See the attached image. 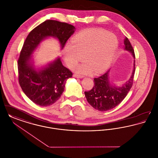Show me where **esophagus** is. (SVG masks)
<instances>
[{"label": "esophagus", "mask_w": 158, "mask_h": 158, "mask_svg": "<svg viewBox=\"0 0 158 158\" xmlns=\"http://www.w3.org/2000/svg\"><path fill=\"white\" fill-rule=\"evenodd\" d=\"M73 77H76V78H83L84 76H83L79 75L74 74V75H73Z\"/></svg>", "instance_id": "34e87169"}]
</instances>
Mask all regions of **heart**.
<instances>
[{"label":"heart","mask_w":158,"mask_h":158,"mask_svg":"<svg viewBox=\"0 0 158 158\" xmlns=\"http://www.w3.org/2000/svg\"><path fill=\"white\" fill-rule=\"evenodd\" d=\"M118 40L111 32L99 28L82 31L71 40L64 49V59L68 66L73 67L79 61L85 62L76 68L81 73L98 75L106 70L113 62L118 48Z\"/></svg>","instance_id":"obj_1"}]
</instances>
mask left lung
Masks as SVG:
<instances>
[{"label": "left lung", "instance_id": "8db88e82", "mask_svg": "<svg viewBox=\"0 0 158 158\" xmlns=\"http://www.w3.org/2000/svg\"><path fill=\"white\" fill-rule=\"evenodd\" d=\"M124 49L131 53L135 59L133 48L126 37L124 40ZM110 69L103 75L94 78V86L92 89L89 91L85 92L88 103L99 111H106L113 109L126 97L133 85L135 72V60H134V68L131 75L127 81L121 86H115L110 83Z\"/></svg>", "mask_w": 158, "mask_h": 158}]
</instances>
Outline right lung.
I'll return each mask as SVG.
<instances>
[{
    "label": "right lung",
    "instance_id": "obj_1",
    "mask_svg": "<svg viewBox=\"0 0 158 158\" xmlns=\"http://www.w3.org/2000/svg\"><path fill=\"white\" fill-rule=\"evenodd\" d=\"M75 29L68 23L47 20L31 31L26 38L18 61L19 83L25 94L35 104L47 106L56 102L73 74L63 65L59 57L37 70L32 54L43 40L50 37L58 39L63 48Z\"/></svg>",
    "mask_w": 158,
    "mask_h": 158
}]
</instances>
